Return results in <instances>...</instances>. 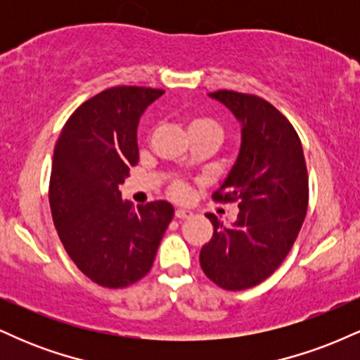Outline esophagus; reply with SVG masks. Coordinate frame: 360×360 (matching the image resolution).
Segmentation results:
<instances>
[{"label": "esophagus", "instance_id": "obj_1", "mask_svg": "<svg viewBox=\"0 0 360 360\" xmlns=\"http://www.w3.org/2000/svg\"><path fill=\"white\" fill-rule=\"evenodd\" d=\"M174 214H176L177 220H186V218L193 217V212H191V210H186V208H177Z\"/></svg>", "mask_w": 360, "mask_h": 360}]
</instances>
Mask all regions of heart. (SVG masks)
<instances>
[{
  "label": "heart",
  "mask_w": 360,
  "mask_h": 360,
  "mask_svg": "<svg viewBox=\"0 0 360 360\" xmlns=\"http://www.w3.org/2000/svg\"><path fill=\"white\" fill-rule=\"evenodd\" d=\"M188 131L191 137L193 135H208V137H213L217 140L223 139V127L220 123H218L214 118L203 117V115H200V117H193L189 120ZM169 189H171L172 196L176 198H183L186 196V193H188V188H186V184L181 183V181H174Z\"/></svg>",
  "instance_id": "heart-1"
}]
</instances>
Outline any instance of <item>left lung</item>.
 Listing matches in <instances>:
<instances>
[{"label": "left lung", "instance_id": "left-lung-1", "mask_svg": "<svg viewBox=\"0 0 360 360\" xmlns=\"http://www.w3.org/2000/svg\"><path fill=\"white\" fill-rule=\"evenodd\" d=\"M210 96L242 123V146L218 203H237V221L225 226L212 213L213 237L200 252L201 269L217 286L242 291L266 281L286 259L308 208V171L295 127L255 94L220 89Z\"/></svg>", "mask_w": 360, "mask_h": 360}]
</instances>
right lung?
Here are the masks:
<instances>
[{"mask_svg":"<svg viewBox=\"0 0 360 360\" xmlns=\"http://www.w3.org/2000/svg\"><path fill=\"white\" fill-rule=\"evenodd\" d=\"M162 89L117 86L84 101L62 127L49 203L57 233L77 269L103 288H127L150 271L174 208H134L118 186L139 162L137 125Z\"/></svg>","mask_w":360,"mask_h":360,"instance_id":"1","label":"right lung"}]
</instances>
